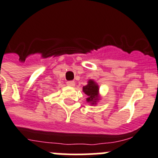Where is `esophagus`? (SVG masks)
<instances>
[{"mask_svg":"<svg viewBox=\"0 0 158 158\" xmlns=\"http://www.w3.org/2000/svg\"><path fill=\"white\" fill-rule=\"evenodd\" d=\"M67 85L69 86H72V87H73V86H75V82H73V81H68Z\"/></svg>","mask_w":158,"mask_h":158,"instance_id":"esophagus-1","label":"esophagus"}]
</instances>
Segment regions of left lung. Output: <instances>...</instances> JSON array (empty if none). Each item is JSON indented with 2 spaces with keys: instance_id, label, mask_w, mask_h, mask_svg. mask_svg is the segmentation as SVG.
Listing matches in <instances>:
<instances>
[{
  "instance_id": "obj_1",
  "label": "left lung",
  "mask_w": 158,
  "mask_h": 158,
  "mask_svg": "<svg viewBox=\"0 0 158 158\" xmlns=\"http://www.w3.org/2000/svg\"><path fill=\"white\" fill-rule=\"evenodd\" d=\"M99 89V85L94 79H89L87 85L82 87V92L87 96L86 102L91 106L97 105L98 101L101 100Z\"/></svg>"
}]
</instances>
